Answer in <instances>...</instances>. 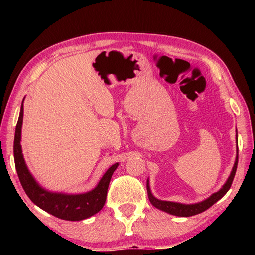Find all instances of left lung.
I'll use <instances>...</instances> for the list:
<instances>
[{
	"instance_id": "1",
	"label": "left lung",
	"mask_w": 255,
	"mask_h": 255,
	"mask_svg": "<svg viewBox=\"0 0 255 255\" xmlns=\"http://www.w3.org/2000/svg\"><path fill=\"white\" fill-rule=\"evenodd\" d=\"M236 144H237V132H236ZM237 162H239V147L236 146V158L234 166H233L232 172L226 182L224 183L223 187L218 190L217 192H215L210 197L207 198V199L202 200L200 202H196V204H180V202H173V201H165V200H159L157 198L153 196L152 191H150L149 187V180L147 179V193H148V199L154 207H156L157 209L165 211L167 214L179 216V217H190V216H195L202 213V211L207 210L210 208L215 202H217L219 199L226 195V192L230 190L233 180H234V176L236 173L237 169Z\"/></svg>"
}]
</instances>
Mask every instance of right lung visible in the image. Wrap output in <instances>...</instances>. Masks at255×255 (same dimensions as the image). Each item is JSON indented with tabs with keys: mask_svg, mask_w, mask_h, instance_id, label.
I'll use <instances>...</instances> for the list:
<instances>
[{
	"mask_svg": "<svg viewBox=\"0 0 255 255\" xmlns=\"http://www.w3.org/2000/svg\"><path fill=\"white\" fill-rule=\"evenodd\" d=\"M22 122L23 101L22 105H21L18 124H16L15 127L13 152L16 173H18L21 185H22L30 200L42 210L47 211V213L55 216V217L64 219V221H83V219L91 217L94 214L99 213L105 206L111 176L119 164L116 163L110 166L106 173L103 174L101 180L99 181L97 187L92 189L91 191L77 193V195L48 191L37 182L36 179L30 173L27 164H25L22 148H21L20 144Z\"/></svg>",
	"mask_w": 255,
	"mask_h": 255,
	"instance_id": "1",
	"label": "right lung"
}]
</instances>
